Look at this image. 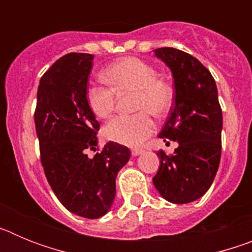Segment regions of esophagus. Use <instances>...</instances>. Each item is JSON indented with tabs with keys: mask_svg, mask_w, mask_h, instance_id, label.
Returning a JSON list of instances; mask_svg holds the SVG:
<instances>
[{
	"mask_svg": "<svg viewBox=\"0 0 252 252\" xmlns=\"http://www.w3.org/2000/svg\"><path fill=\"white\" fill-rule=\"evenodd\" d=\"M142 149H137V148H135V149H131V154H132L133 157H137V155H140V154L142 153Z\"/></svg>",
	"mask_w": 252,
	"mask_h": 252,
	"instance_id": "obj_1",
	"label": "esophagus"
}]
</instances>
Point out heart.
<instances>
[{"label": "heart", "mask_w": 252, "mask_h": 252, "mask_svg": "<svg viewBox=\"0 0 252 252\" xmlns=\"http://www.w3.org/2000/svg\"><path fill=\"white\" fill-rule=\"evenodd\" d=\"M107 83L90 84L86 91L88 107L99 119H106L115 110L116 92L136 91L133 115H119L107 122L104 136L126 146H139L155 130L150 113L164 116L169 112L174 88L165 78L158 77V70L139 58H122L103 70Z\"/></svg>", "instance_id": "obj_1"}]
</instances>
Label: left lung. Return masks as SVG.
<instances>
[{
  "instance_id": "8db88e82",
  "label": "left lung",
  "mask_w": 252,
  "mask_h": 252,
  "mask_svg": "<svg viewBox=\"0 0 252 252\" xmlns=\"http://www.w3.org/2000/svg\"><path fill=\"white\" fill-rule=\"evenodd\" d=\"M154 53L170 68L175 86L174 104L159 137L179 146L173 155L158 151L160 166L153 182L166 201L189 203L208 190L221 160L217 86L208 69L186 51L159 48Z\"/></svg>"
}]
</instances>
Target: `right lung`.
I'll use <instances>...</instances> for the list:
<instances>
[{"label": "right lung", "instance_id": "add662e5", "mask_svg": "<svg viewBox=\"0 0 252 252\" xmlns=\"http://www.w3.org/2000/svg\"><path fill=\"white\" fill-rule=\"evenodd\" d=\"M92 54L69 53L44 73L37 88L35 127L40 160L57 198L69 212L99 218L115 199L116 177L130 150L110 141L90 158L99 124L86 99Z\"/></svg>", "mask_w": 252, "mask_h": 252}]
</instances>
